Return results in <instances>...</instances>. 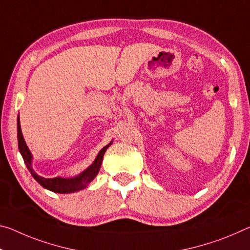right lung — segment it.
I'll return each instance as SVG.
<instances>
[{"label": "right lung", "mask_w": 250, "mask_h": 250, "mask_svg": "<svg viewBox=\"0 0 250 250\" xmlns=\"http://www.w3.org/2000/svg\"><path fill=\"white\" fill-rule=\"evenodd\" d=\"M18 144H19L20 153H21V156L25 162L27 169H29V171L31 172V175H32L34 179L37 180L43 188L57 193H72L75 191H79V190L84 189L86 186H88L90 182L97 177L99 170L101 168L102 159H104V153L106 151V149L110 146V145L112 144V141H111L109 145L104 146V148L99 151L98 156L96 157V159H94L92 164H91V166H89L85 170H83L80 175L72 178H62V177L44 178V177L39 176L38 173L34 171L32 168L33 156L32 153H31L30 149L27 148L24 138H23L19 117H18Z\"/></svg>", "instance_id": "add662e5"}]
</instances>
